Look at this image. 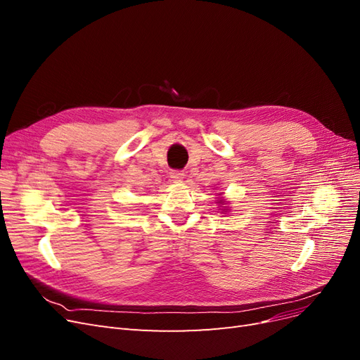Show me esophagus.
I'll list each match as a JSON object with an SVG mask.
<instances>
[{"mask_svg": "<svg viewBox=\"0 0 360 360\" xmlns=\"http://www.w3.org/2000/svg\"><path fill=\"white\" fill-rule=\"evenodd\" d=\"M169 177L172 179V181L180 183L184 179V172L183 171H171L169 172Z\"/></svg>", "mask_w": 360, "mask_h": 360, "instance_id": "34e87169", "label": "esophagus"}]
</instances>
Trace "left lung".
Listing matches in <instances>:
<instances>
[{
  "mask_svg": "<svg viewBox=\"0 0 360 360\" xmlns=\"http://www.w3.org/2000/svg\"><path fill=\"white\" fill-rule=\"evenodd\" d=\"M216 202H217V204H219V207H221V209H219V210H221V213H224V214H226V212L231 209V207H230V205H228V202H226V200H225L224 197H221L219 200H216Z\"/></svg>",
  "mask_w": 360,
  "mask_h": 360,
  "instance_id": "8db88e82",
  "label": "left lung"
}]
</instances>
